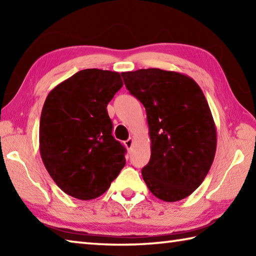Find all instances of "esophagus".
<instances>
[{
  "label": "esophagus",
  "instance_id": "obj_1",
  "mask_svg": "<svg viewBox=\"0 0 256 256\" xmlns=\"http://www.w3.org/2000/svg\"><path fill=\"white\" fill-rule=\"evenodd\" d=\"M124 144H125V146H126L128 149H131V148H132V146H133V138H128V140L125 141Z\"/></svg>",
  "mask_w": 256,
  "mask_h": 256
}]
</instances>
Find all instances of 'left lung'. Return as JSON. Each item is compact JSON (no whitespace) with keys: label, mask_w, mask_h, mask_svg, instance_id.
Masks as SVG:
<instances>
[{"label":"left lung","mask_w":256,"mask_h":256,"mask_svg":"<svg viewBox=\"0 0 256 256\" xmlns=\"http://www.w3.org/2000/svg\"><path fill=\"white\" fill-rule=\"evenodd\" d=\"M122 76L146 112L151 156L144 180L160 200H183L204 180L216 154V130L204 94L175 71L141 68Z\"/></svg>","instance_id":"left-lung-1"}]
</instances>
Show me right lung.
<instances>
[{
  "label": "right lung",
  "instance_id": "add662e5",
  "mask_svg": "<svg viewBox=\"0 0 256 256\" xmlns=\"http://www.w3.org/2000/svg\"><path fill=\"white\" fill-rule=\"evenodd\" d=\"M123 86L118 72L86 68L52 90L40 124L42 160L56 185L79 200L110 188L125 166L106 107Z\"/></svg>",
  "mask_w": 256,
  "mask_h": 256
}]
</instances>
